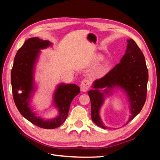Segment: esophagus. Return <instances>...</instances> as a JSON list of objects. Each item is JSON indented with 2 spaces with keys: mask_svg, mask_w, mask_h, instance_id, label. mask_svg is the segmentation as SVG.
Wrapping results in <instances>:
<instances>
[{
  "mask_svg": "<svg viewBox=\"0 0 160 160\" xmlns=\"http://www.w3.org/2000/svg\"><path fill=\"white\" fill-rule=\"evenodd\" d=\"M80 88L81 91L83 92H86L90 88V82L88 79H84L82 81L80 85Z\"/></svg>",
  "mask_w": 160,
  "mask_h": 160,
  "instance_id": "obj_1",
  "label": "esophagus"
}]
</instances>
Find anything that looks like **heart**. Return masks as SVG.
I'll return each mask as SVG.
<instances>
[{
    "label": "heart",
    "mask_w": 160,
    "mask_h": 160,
    "mask_svg": "<svg viewBox=\"0 0 160 160\" xmlns=\"http://www.w3.org/2000/svg\"><path fill=\"white\" fill-rule=\"evenodd\" d=\"M103 59V57L99 55L97 57V60L98 61H101ZM109 67V62L108 61H103L99 67H97L93 72V75L96 77H101L103 76L106 72H108Z\"/></svg>",
    "instance_id": "1"
}]
</instances>
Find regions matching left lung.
I'll return each instance as SVG.
<instances>
[{"mask_svg":"<svg viewBox=\"0 0 160 160\" xmlns=\"http://www.w3.org/2000/svg\"><path fill=\"white\" fill-rule=\"evenodd\" d=\"M127 42L126 51L119 63L102 78L95 80L92 85L93 89L88 91L91 119L103 129L108 128L100 118L99 111L106 97L111 95L116 89L122 90L129 102L131 115L126 124L141 111L146 100L148 71L146 60L143 52L133 39H128Z\"/></svg>","mask_w":160,"mask_h":160,"instance_id":"1","label":"left lung"}]
</instances>
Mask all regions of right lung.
I'll list each match as a JSON object with an SVG mask.
<instances>
[{"mask_svg":"<svg viewBox=\"0 0 160 160\" xmlns=\"http://www.w3.org/2000/svg\"><path fill=\"white\" fill-rule=\"evenodd\" d=\"M52 45L49 41L38 37L25 41L17 52L11 71V85L14 103L24 118L38 127L55 129L63 123L68 115L72 99L80 93L79 87L75 84L60 83L53 93V105L59 113L55 118L44 119L38 117L31 107L32 94L36 91L35 70L41 49Z\"/></svg>","mask_w":160,"mask_h":160,"instance_id":"obj_1","label":"right lung"}]
</instances>
